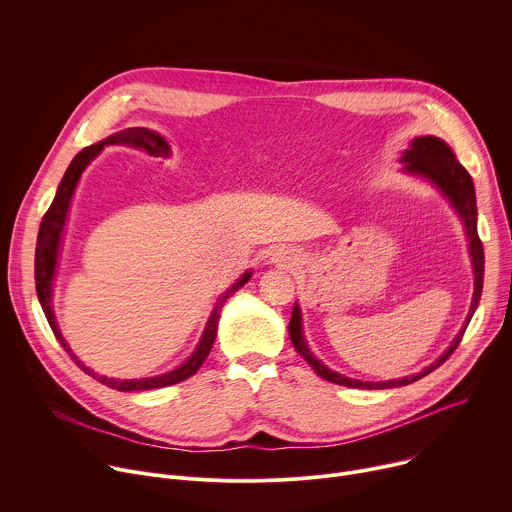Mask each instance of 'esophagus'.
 I'll return each instance as SVG.
<instances>
[{
	"label": "esophagus",
	"mask_w": 512,
	"mask_h": 512,
	"mask_svg": "<svg viewBox=\"0 0 512 512\" xmlns=\"http://www.w3.org/2000/svg\"><path fill=\"white\" fill-rule=\"evenodd\" d=\"M273 261H275L277 265H281V267H289V265H291V255L279 249V251L273 255Z\"/></svg>",
	"instance_id": "obj_1"
}]
</instances>
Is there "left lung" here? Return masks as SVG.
<instances>
[{"mask_svg": "<svg viewBox=\"0 0 512 512\" xmlns=\"http://www.w3.org/2000/svg\"><path fill=\"white\" fill-rule=\"evenodd\" d=\"M403 162H405V170L413 172V174H421L425 178H429L431 182H435L440 186L446 196L454 202V206L458 208V212L464 218L466 225V233L470 239V255H472V263H474V298H472V306H470V314L468 320L462 328V332L456 336V340L452 342V346L437 358L431 367H427L425 371H421L419 375L413 377H405V379H397V381H383V383H364V381H356V379H348L342 377L330 369H326V364H322L308 348L304 336H302V320H300V308L294 306V312H291V320H289V338L294 342V348L308 360L310 367L326 381L336 383V385H344V387H354V389H393V387H405L409 383L419 381L421 377L429 375L431 371H435L437 367L452 356V352L458 348V344L462 342V336L470 324L472 314L478 308L480 296H482V281H484V247L482 241L478 237V227H476V194H474V184L472 178L468 174V170L456 160L454 152L448 148V145L437 139L433 135H423V137H415L409 143V150H405L403 154Z\"/></svg>", "mask_w": 512, "mask_h": 512, "instance_id": "obj_1", "label": "left lung"}]
</instances>
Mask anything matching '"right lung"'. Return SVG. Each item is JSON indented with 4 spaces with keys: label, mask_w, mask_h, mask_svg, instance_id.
<instances>
[{
    "label": "right lung",
    "mask_w": 512,
    "mask_h": 512,
    "mask_svg": "<svg viewBox=\"0 0 512 512\" xmlns=\"http://www.w3.org/2000/svg\"><path fill=\"white\" fill-rule=\"evenodd\" d=\"M109 143H125V145H133V148H143L148 154L152 156H170V148L168 143L164 141V137H160L158 133L145 129V127H131V129H125V131H119L111 137H107L105 141L101 143H95L91 145V148H85L83 152H79L75 156V160L70 162L68 170L64 172L62 180H60V186L56 190V196L50 204V208L46 210V214L42 216V223H40V231H38V241H36V259H34V279H36V294H38V300L42 304V310L46 314V320L56 336V340L62 344V348L70 354V358L75 360L79 367L87 373V375H93L101 385H107L111 389H117V391H145V389H158V387H170V385H176L180 381H186L188 377H192L200 367L204 358L208 356L210 348H212V342L216 338V324H218V316H221V308L223 304L227 302L229 296H233L235 291L239 287H243L249 277H251V271H247L229 291L227 294L218 300V304L214 306L210 318H208V324L204 328V334L194 350V354L182 364V367H178L176 371L168 373V375H160V377H154V379H141V381H117V379H107V377H97L93 371H89L85 364L70 352L68 344L64 342L60 330H58V324H56V318H54V312H52V279H54V267H56V255H58V245H60V233H62V227H64V218H66V210H68V204H70V198H72V192H75V186L85 170V166L103 150V145H109Z\"/></svg>",
    "instance_id": "add662e5"
}]
</instances>
